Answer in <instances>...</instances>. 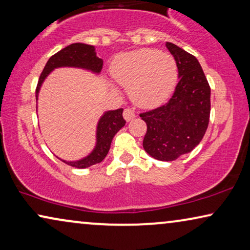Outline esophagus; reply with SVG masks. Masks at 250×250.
I'll return each instance as SVG.
<instances>
[{
	"mask_svg": "<svg viewBox=\"0 0 250 250\" xmlns=\"http://www.w3.org/2000/svg\"><path fill=\"white\" fill-rule=\"evenodd\" d=\"M135 117H136L135 112H133L131 108H125V110L124 111V118L125 119L126 121L133 120V119H135Z\"/></svg>",
	"mask_w": 250,
	"mask_h": 250,
	"instance_id": "esophagus-1",
	"label": "esophagus"
}]
</instances>
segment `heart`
Wrapping results in <instances>:
<instances>
[{
  "label": "heart",
  "instance_id": "obj_1",
  "mask_svg": "<svg viewBox=\"0 0 250 250\" xmlns=\"http://www.w3.org/2000/svg\"><path fill=\"white\" fill-rule=\"evenodd\" d=\"M115 82L129 89L131 101L140 107H155L170 97L178 80L173 56L150 48L128 52L112 64Z\"/></svg>",
  "mask_w": 250,
  "mask_h": 250
}]
</instances>
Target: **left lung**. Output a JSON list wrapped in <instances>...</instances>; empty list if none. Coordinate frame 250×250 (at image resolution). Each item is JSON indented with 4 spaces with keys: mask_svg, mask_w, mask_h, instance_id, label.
<instances>
[{
    "mask_svg": "<svg viewBox=\"0 0 250 250\" xmlns=\"http://www.w3.org/2000/svg\"><path fill=\"white\" fill-rule=\"evenodd\" d=\"M178 66L179 83L163 106L140 114L147 131L143 146L159 161H174L191 152L205 135L209 121L210 88L198 60L167 43Z\"/></svg>",
    "mask_w": 250,
    "mask_h": 250,
    "instance_id": "8db88e82",
    "label": "left lung"
}]
</instances>
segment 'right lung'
<instances>
[{"label":"right lung","mask_w":250,"mask_h":250,"mask_svg":"<svg viewBox=\"0 0 250 250\" xmlns=\"http://www.w3.org/2000/svg\"><path fill=\"white\" fill-rule=\"evenodd\" d=\"M63 66L85 69L98 75L103 68V60L96 55L93 45L75 43L64 47L53 56H51L46 65L44 66L36 88V101L38 100L41 87L43 85L44 80L47 78V76L54 69L63 68ZM122 112H124V108L104 112V114L100 118L97 124L96 145L88 155L78 161H61L70 167L77 168H86L94 164L101 163L110 150L112 139H113L115 133L125 125V120L122 117Z\"/></svg>","instance_id":"right-lung-1"}]
</instances>
